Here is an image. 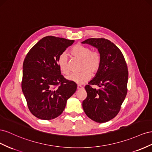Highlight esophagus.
I'll return each instance as SVG.
<instances>
[{
	"instance_id": "esophagus-1",
	"label": "esophagus",
	"mask_w": 152,
	"mask_h": 152,
	"mask_svg": "<svg viewBox=\"0 0 152 152\" xmlns=\"http://www.w3.org/2000/svg\"><path fill=\"white\" fill-rule=\"evenodd\" d=\"M83 86L80 85H77V90H81V89H83Z\"/></svg>"
}]
</instances>
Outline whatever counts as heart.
<instances>
[{
	"label": "heart",
	"instance_id": "1",
	"mask_svg": "<svg viewBox=\"0 0 152 152\" xmlns=\"http://www.w3.org/2000/svg\"><path fill=\"white\" fill-rule=\"evenodd\" d=\"M70 53L74 58L80 60L78 73H75L67 76V79L77 84H83L87 81L92 75L98 72L102 64V55L97 50L92 51L88 46L77 44L70 50ZM57 64L60 71L64 75H68L70 72L69 67L68 58L66 53L59 55Z\"/></svg>",
	"mask_w": 152,
	"mask_h": 152
}]
</instances>
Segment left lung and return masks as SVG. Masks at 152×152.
<instances>
[{
	"label": "left lung",
	"instance_id": "1",
	"mask_svg": "<svg viewBox=\"0 0 152 152\" xmlns=\"http://www.w3.org/2000/svg\"><path fill=\"white\" fill-rule=\"evenodd\" d=\"M96 47L102 55V64L96 76L85 86L87 96L83 101L88 118L104 123L118 115L127 93L128 68L122 51L104 38H90L82 42ZM92 85L100 87L93 89Z\"/></svg>",
	"mask_w": 152,
	"mask_h": 152
}]
</instances>
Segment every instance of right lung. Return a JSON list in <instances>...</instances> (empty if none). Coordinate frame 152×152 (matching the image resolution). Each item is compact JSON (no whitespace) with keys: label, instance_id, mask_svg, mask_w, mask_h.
I'll use <instances>...</instances> for the list:
<instances>
[{"label":"right lung","instance_id":"obj_1","mask_svg":"<svg viewBox=\"0 0 152 152\" xmlns=\"http://www.w3.org/2000/svg\"><path fill=\"white\" fill-rule=\"evenodd\" d=\"M49 36L38 41L26 55L23 64L21 89L31 113L41 120L57 118L65 109L77 85L61 75L59 55L73 44Z\"/></svg>","mask_w":152,"mask_h":152}]
</instances>
